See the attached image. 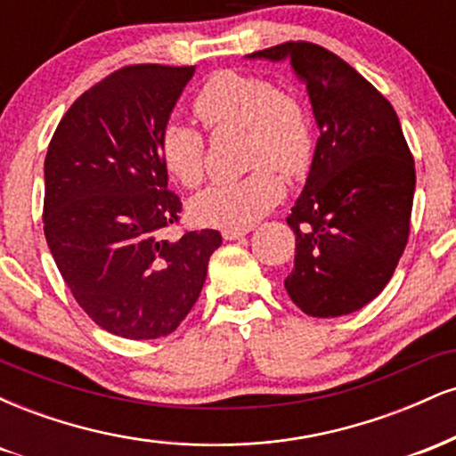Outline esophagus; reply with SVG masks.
I'll list each match as a JSON object with an SVG mask.
<instances>
[{
  "instance_id": "1",
  "label": "esophagus",
  "mask_w": 456,
  "mask_h": 456,
  "mask_svg": "<svg viewBox=\"0 0 456 456\" xmlns=\"http://www.w3.org/2000/svg\"><path fill=\"white\" fill-rule=\"evenodd\" d=\"M248 232H250V227H246V229H224L223 238L224 240H240V238H244V235Z\"/></svg>"
}]
</instances>
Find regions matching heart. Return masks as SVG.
<instances>
[{"mask_svg":"<svg viewBox=\"0 0 456 456\" xmlns=\"http://www.w3.org/2000/svg\"><path fill=\"white\" fill-rule=\"evenodd\" d=\"M192 109L212 130L246 128V154L257 169L238 180L214 182L199 192L191 201V216L206 227H250L285 197V184L269 165L297 175L311 162V119L270 78L235 70H221L208 78ZM159 154L167 174L182 186L192 188L203 180L206 141L197 128L182 122L165 124Z\"/></svg>","mask_w":456,"mask_h":456,"instance_id":"obj_1","label":"heart"}]
</instances>
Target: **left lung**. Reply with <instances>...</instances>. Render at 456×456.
<instances>
[{"label": "left lung", "instance_id": "1", "mask_svg": "<svg viewBox=\"0 0 456 456\" xmlns=\"http://www.w3.org/2000/svg\"><path fill=\"white\" fill-rule=\"evenodd\" d=\"M246 60H289L322 133L287 216L296 233L287 294L311 317L360 311L388 285L410 235L416 169L396 111L323 46L285 43Z\"/></svg>", "mask_w": 456, "mask_h": 456}]
</instances>
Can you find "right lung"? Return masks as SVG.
Masks as SVG:
<instances>
[{
	"label": "right lung",
	"mask_w": 456,
	"mask_h": 456,
	"mask_svg": "<svg viewBox=\"0 0 456 456\" xmlns=\"http://www.w3.org/2000/svg\"><path fill=\"white\" fill-rule=\"evenodd\" d=\"M195 66L113 72L68 109L45 159V238L78 306L122 338L167 337L191 313L223 244L214 229L177 242L159 137Z\"/></svg>",
	"instance_id": "add662e5"
}]
</instances>
